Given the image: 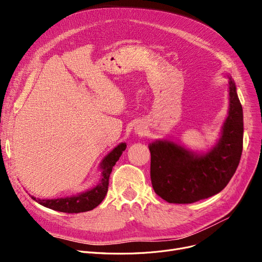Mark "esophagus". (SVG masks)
I'll list each match as a JSON object with an SVG mask.
<instances>
[{"label":"esophagus","instance_id":"1","mask_svg":"<svg viewBox=\"0 0 262 262\" xmlns=\"http://www.w3.org/2000/svg\"><path fill=\"white\" fill-rule=\"evenodd\" d=\"M146 132V127L142 122H138L135 125V133L138 134V135H144Z\"/></svg>","mask_w":262,"mask_h":262}]
</instances>
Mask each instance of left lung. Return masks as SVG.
I'll use <instances>...</instances> for the list:
<instances>
[{
    "label": "left lung",
    "mask_w": 262,
    "mask_h": 262,
    "mask_svg": "<svg viewBox=\"0 0 262 262\" xmlns=\"http://www.w3.org/2000/svg\"><path fill=\"white\" fill-rule=\"evenodd\" d=\"M229 108L216 144L196 154L169 140L148 145L150 181L156 194L174 204H191L222 191L235 174L243 147V110L235 81L228 77Z\"/></svg>",
    "instance_id": "left-lung-1"
}]
</instances>
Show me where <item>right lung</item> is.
I'll use <instances>...</instances> for the list:
<instances>
[{
	"label": "right lung",
	"instance_id": "obj_1",
	"mask_svg": "<svg viewBox=\"0 0 262 262\" xmlns=\"http://www.w3.org/2000/svg\"><path fill=\"white\" fill-rule=\"evenodd\" d=\"M126 148V143H120L110 152L101 162V181L94 188L81 192L77 195L67 196L61 199H53V200H40L32 195V199L38 204L45 206L47 208L57 210L60 212L68 213H78L92 210L96 206H99L104 200L108 191L109 185V176L113 171V168L116 162L121 157L122 153Z\"/></svg>",
	"mask_w": 262,
	"mask_h": 262
}]
</instances>
